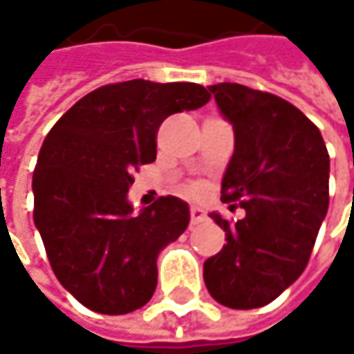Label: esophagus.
Here are the masks:
<instances>
[{
  "instance_id": "obj_1",
  "label": "esophagus",
  "mask_w": 354,
  "mask_h": 354,
  "mask_svg": "<svg viewBox=\"0 0 354 354\" xmlns=\"http://www.w3.org/2000/svg\"><path fill=\"white\" fill-rule=\"evenodd\" d=\"M201 221H205V213H203V209H198V207H190V223H192V225H196V223H201Z\"/></svg>"
}]
</instances>
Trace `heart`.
<instances>
[{"label": "heart", "instance_id": "b5f03b06", "mask_svg": "<svg viewBox=\"0 0 354 354\" xmlns=\"http://www.w3.org/2000/svg\"><path fill=\"white\" fill-rule=\"evenodd\" d=\"M186 192H188L190 196H198V194L203 192V186H201V184H190V186L186 188Z\"/></svg>", "mask_w": 354, "mask_h": 354}]
</instances>
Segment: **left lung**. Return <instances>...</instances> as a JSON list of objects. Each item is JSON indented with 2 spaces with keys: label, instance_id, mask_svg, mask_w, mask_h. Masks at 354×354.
I'll return each instance as SVG.
<instances>
[{
  "label": "left lung",
  "instance_id": "1",
  "mask_svg": "<svg viewBox=\"0 0 354 354\" xmlns=\"http://www.w3.org/2000/svg\"><path fill=\"white\" fill-rule=\"evenodd\" d=\"M234 124L236 149L221 201L246 217L230 223L225 246L205 262V285L232 310L262 308L306 270L328 211L330 156L319 129L291 102L242 84L209 86Z\"/></svg>",
  "mask_w": 354,
  "mask_h": 354
}]
</instances>
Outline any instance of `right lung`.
Returning <instances> with one entry per match:
<instances>
[{
    "instance_id": "add662e5",
    "label": "right lung",
    "mask_w": 354,
    "mask_h": 354,
    "mask_svg": "<svg viewBox=\"0 0 354 354\" xmlns=\"http://www.w3.org/2000/svg\"><path fill=\"white\" fill-rule=\"evenodd\" d=\"M211 100L198 84H108L69 108L38 153L35 223L59 283L88 310L120 316L158 285V254L188 227V205L160 196L133 213V172L158 153L160 124Z\"/></svg>"
}]
</instances>
